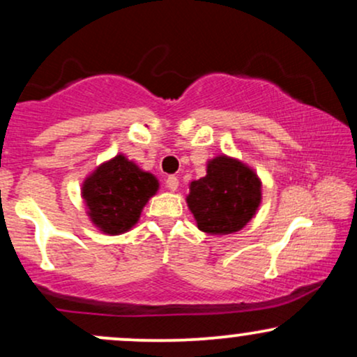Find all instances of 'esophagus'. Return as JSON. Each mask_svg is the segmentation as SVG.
<instances>
[{
	"label": "esophagus",
	"instance_id": "1",
	"mask_svg": "<svg viewBox=\"0 0 357 357\" xmlns=\"http://www.w3.org/2000/svg\"><path fill=\"white\" fill-rule=\"evenodd\" d=\"M178 186H179V179L176 178V176H169V178L166 179V188L169 191H176L178 190Z\"/></svg>",
	"mask_w": 357,
	"mask_h": 357
}]
</instances>
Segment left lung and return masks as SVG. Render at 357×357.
<instances>
[{"instance_id": "obj_1", "label": "left lung", "mask_w": 357, "mask_h": 357, "mask_svg": "<svg viewBox=\"0 0 357 357\" xmlns=\"http://www.w3.org/2000/svg\"><path fill=\"white\" fill-rule=\"evenodd\" d=\"M186 203L196 227L208 235H230L247 227L261 203V181L240 159L220 154L206 162V176L190 183Z\"/></svg>"}]
</instances>
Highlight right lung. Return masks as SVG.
Listing matches in <instances>:
<instances>
[{
  "label": "right lung",
  "mask_w": 357,
  "mask_h": 357,
  "mask_svg": "<svg viewBox=\"0 0 357 357\" xmlns=\"http://www.w3.org/2000/svg\"><path fill=\"white\" fill-rule=\"evenodd\" d=\"M154 174L142 171L124 154L102 162L82 183V198L93 227L105 235L129 231L158 192Z\"/></svg>",
  "instance_id": "right-lung-1"
}]
</instances>
